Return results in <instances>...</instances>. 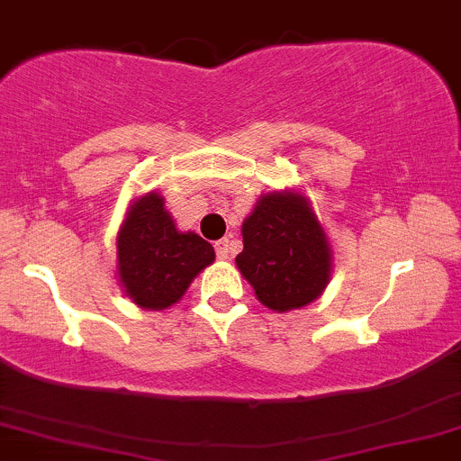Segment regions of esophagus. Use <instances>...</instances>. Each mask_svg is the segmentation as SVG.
<instances>
[{
    "mask_svg": "<svg viewBox=\"0 0 461 461\" xmlns=\"http://www.w3.org/2000/svg\"><path fill=\"white\" fill-rule=\"evenodd\" d=\"M214 249H216V258H219V260H230V256H231V240H230V238H223V240L216 242Z\"/></svg>",
    "mask_w": 461,
    "mask_h": 461,
    "instance_id": "esophagus-1",
    "label": "esophagus"
}]
</instances>
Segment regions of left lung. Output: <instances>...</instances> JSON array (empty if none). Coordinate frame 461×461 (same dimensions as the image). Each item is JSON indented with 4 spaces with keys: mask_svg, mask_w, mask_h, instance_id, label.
<instances>
[{
    "mask_svg": "<svg viewBox=\"0 0 461 461\" xmlns=\"http://www.w3.org/2000/svg\"><path fill=\"white\" fill-rule=\"evenodd\" d=\"M236 267L273 312L310 305L325 293L333 251L310 199L299 188L260 194L242 223Z\"/></svg>",
    "mask_w": 461,
    "mask_h": 461,
    "instance_id": "8db88e82",
    "label": "left lung"
}]
</instances>
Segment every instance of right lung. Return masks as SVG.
<instances>
[{"instance_id": "add662e5", "label": "right lung", "mask_w": 461, "mask_h": 461, "mask_svg": "<svg viewBox=\"0 0 461 461\" xmlns=\"http://www.w3.org/2000/svg\"><path fill=\"white\" fill-rule=\"evenodd\" d=\"M214 247L194 231H179L156 190L130 203L116 234V277L142 310L176 305L193 279L214 262Z\"/></svg>"}]
</instances>
